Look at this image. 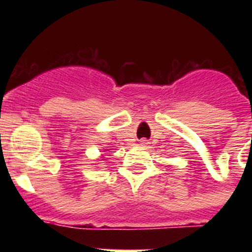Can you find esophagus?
<instances>
[{
  "label": "esophagus",
  "mask_w": 252,
  "mask_h": 252,
  "mask_svg": "<svg viewBox=\"0 0 252 252\" xmlns=\"http://www.w3.org/2000/svg\"><path fill=\"white\" fill-rule=\"evenodd\" d=\"M140 144H141V145H142V146H146V145H148V144H149V142H148V140H145V139H142V140H141V141H140Z\"/></svg>",
  "instance_id": "obj_1"
}]
</instances>
